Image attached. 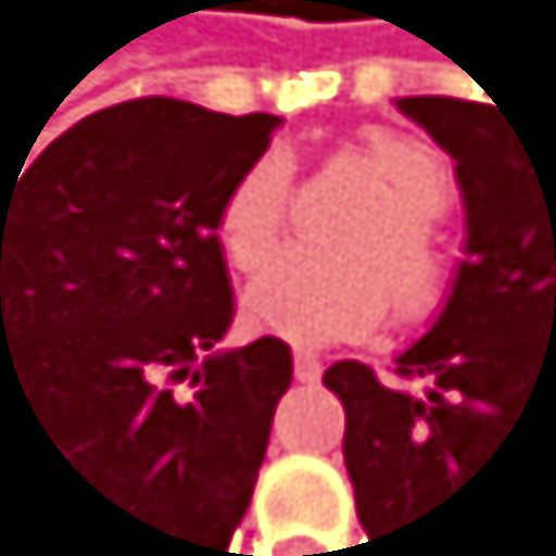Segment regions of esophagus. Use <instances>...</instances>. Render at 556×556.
Listing matches in <instances>:
<instances>
[{
    "label": "esophagus",
    "instance_id": "34e87169",
    "mask_svg": "<svg viewBox=\"0 0 556 556\" xmlns=\"http://www.w3.org/2000/svg\"><path fill=\"white\" fill-rule=\"evenodd\" d=\"M320 357H315V353H301V348H296V357H292V376L296 380H320Z\"/></svg>",
    "mask_w": 556,
    "mask_h": 556
}]
</instances>
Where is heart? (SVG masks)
Instances as JSON below:
<instances>
[{
    "mask_svg": "<svg viewBox=\"0 0 556 556\" xmlns=\"http://www.w3.org/2000/svg\"><path fill=\"white\" fill-rule=\"evenodd\" d=\"M362 156L386 185L343 217L334 250L301 245L274 260L250 288V315L292 339L367 334L394 311L437 306L446 260L441 227L451 199V162L432 138L408 129H367ZM292 217V162L268 148L250 162L217 203V250L236 274H255L278 250Z\"/></svg>",
    "mask_w": 556,
    "mask_h": 556,
    "instance_id": "1",
    "label": "heart"
}]
</instances>
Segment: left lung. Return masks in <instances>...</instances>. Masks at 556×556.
I'll list each match as a JSON object with an SVG mask.
<instances>
[{
	"label": "left lung",
	"instance_id": "left-lung-1",
	"mask_svg": "<svg viewBox=\"0 0 556 556\" xmlns=\"http://www.w3.org/2000/svg\"><path fill=\"white\" fill-rule=\"evenodd\" d=\"M455 156L469 245L455 292L394 376L334 362L343 465L367 548L427 556L473 526L488 473L520 451L556 469V124H520L497 101L404 97ZM422 379L427 395H408Z\"/></svg>",
	"mask_w": 556,
	"mask_h": 556
}]
</instances>
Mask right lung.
Here are the masks:
<instances>
[{
    "instance_id": "1",
    "label": "right lung",
    "mask_w": 556,
    "mask_h": 556,
    "mask_svg": "<svg viewBox=\"0 0 556 556\" xmlns=\"http://www.w3.org/2000/svg\"><path fill=\"white\" fill-rule=\"evenodd\" d=\"M274 124L138 97L0 176V408L91 502L105 556H222L255 493L292 353H217L213 217Z\"/></svg>"
}]
</instances>
